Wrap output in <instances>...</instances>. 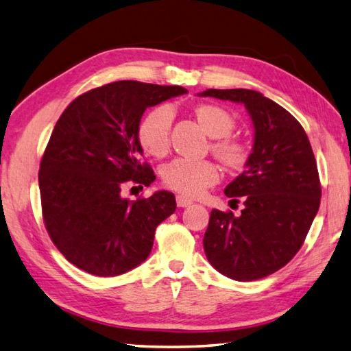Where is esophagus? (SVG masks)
<instances>
[{"label": "esophagus", "mask_w": 351, "mask_h": 351, "mask_svg": "<svg viewBox=\"0 0 351 351\" xmlns=\"http://www.w3.org/2000/svg\"><path fill=\"white\" fill-rule=\"evenodd\" d=\"M193 202L190 199L184 197V196H176V205L180 208H185V206H190Z\"/></svg>", "instance_id": "34e87169"}]
</instances>
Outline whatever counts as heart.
I'll use <instances>...</instances> for the list:
<instances>
[{
    "mask_svg": "<svg viewBox=\"0 0 351 351\" xmlns=\"http://www.w3.org/2000/svg\"><path fill=\"white\" fill-rule=\"evenodd\" d=\"M204 130L215 137L211 149L232 169L243 167L249 160L250 149L244 140L230 136L235 128L234 116L225 108L204 104L195 110ZM173 110L167 104L155 107L141 119L137 137L141 147L152 156H164L170 149ZM220 181L217 164L210 160L175 158L162 167V182L181 195L196 197Z\"/></svg>",
    "mask_w": 351,
    "mask_h": 351,
    "instance_id": "1",
    "label": "heart"
}]
</instances>
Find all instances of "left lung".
Here are the masks:
<instances>
[{
	"label": "left lung",
	"instance_id": "8db88e82",
	"mask_svg": "<svg viewBox=\"0 0 351 351\" xmlns=\"http://www.w3.org/2000/svg\"><path fill=\"white\" fill-rule=\"evenodd\" d=\"M211 98L241 102L255 126L247 169L225 195L244 208L213 210L204 237L210 264L228 278L256 280L287 265L304 243L322 199L317 161L303 126L279 104L247 88H208Z\"/></svg>",
	"mask_w": 351,
	"mask_h": 351
}]
</instances>
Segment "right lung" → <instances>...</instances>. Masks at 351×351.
I'll use <instances>...</instances> for the list:
<instances>
[{"mask_svg":"<svg viewBox=\"0 0 351 351\" xmlns=\"http://www.w3.org/2000/svg\"><path fill=\"white\" fill-rule=\"evenodd\" d=\"M187 93L181 86L116 81L73 99L40 160L42 217L62 255L95 276H119L149 256L155 229L176 210L175 195L128 200L125 185L155 181L137 137L147 107Z\"/></svg>","mask_w":351,"mask_h":351,"instance_id":"1","label":"right lung"}]
</instances>
